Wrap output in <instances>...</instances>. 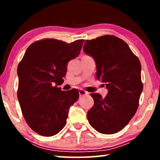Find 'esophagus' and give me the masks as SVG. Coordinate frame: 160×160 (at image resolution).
I'll list each match as a JSON object with an SVG mask.
<instances>
[{
    "label": "esophagus",
    "mask_w": 160,
    "mask_h": 160,
    "mask_svg": "<svg viewBox=\"0 0 160 160\" xmlns=\"http://www.w3.org/2000/svg\"><path fill=\"white\" fill-rule=\"evenodd\" d=\"M88 94L89 93L88 92H86L85 90H82V89H80V90H79V94H80V97L85 96V95H88Z\"/></svg>",
    "instance_id": "34e87169"
}]
</instances>
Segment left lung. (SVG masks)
<instances>
[{"label":"left lung","mask_w":160,"mask_h":160,"mask_svg":"<svg viewBox=\"0 0 160 160\" xmlns=\"http://www.w3.org/2000/svg\"><path fill=\"white\" fill-rule=\"evenodd\" d=\"M83 51L95 61L97 78L106 85L107 95L91 94L94 105L88 111L89 123L100 133L122 130L133 117L142 91L141 65L128 45L115 36L86 40Z\"/></svg>","instance_id":"8db88e82"}]
</instances>
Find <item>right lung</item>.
Wrapping results in <instances>:
<instances>
[{"mask_svg": "<svg viewBox=\"0 0 160 160\" xmlns=\"http://www.w3.org/2000/svg\"><path fill=\"white\" fill-rule=\"evenodd\" d=\"M83 42L37 41L19 63L18 101L27 123L37 133L53 136L66 125L70 107L79 92L77 89L62 91L58 85L66 74L68 63L79 55Z\"/></svg>", "mask_w": 160, "mask_h": 160, "instance_id": "right-lung-1", "label": "right lung"}]
</instances>
